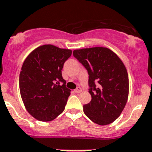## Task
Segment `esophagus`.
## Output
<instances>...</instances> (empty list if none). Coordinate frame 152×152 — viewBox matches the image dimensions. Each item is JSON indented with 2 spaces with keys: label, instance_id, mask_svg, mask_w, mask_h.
<instances>
[{
  "label": "esophagus",
  "instance_id": "34e87169",
  "mask_svg": "<svg viewBox=\"0 0 152 152\" xmlns=\"http://www.w3.org/2000/svg\"><path fill=\"white\" fill-rule=\"evenodd\" d=\"M75 91L76 93H80L81 91H82V89H81L80 87H77V88L75 90Z\"/></svg>",
  "mask_w": 152,
  "mask_h": 152
}]
</instances>
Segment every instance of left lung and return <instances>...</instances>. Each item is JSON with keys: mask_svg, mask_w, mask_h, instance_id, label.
I'll return each mask as SVG.
<instances>
[{"mask_svg": "<svg viewBox=\"0 0 152 152\" xmlns=\"http://www.w3.org/2000/svg\"><path fill=\"white\" fill-rule=\"evenodd\" d=\"M73 55L89 75L91 100L83 106L84 113L98 125L110 124L118 119L127 103L129 83L125 65L106 47L75 49Z\"/></svg>", "mask_w": 152, "mask_h": 152, "instance_id": "1", "label": "left lung"}]
</instances>
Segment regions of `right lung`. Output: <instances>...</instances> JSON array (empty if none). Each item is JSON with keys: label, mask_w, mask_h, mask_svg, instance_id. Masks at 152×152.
<instances>
[{"label": "right lung", "mask_w": 152, "mask_h": 152, "mask_svg": "<svg viewBox=\"0 0 152 152\" xmlns=\"http://www.w3.org/2000/svg\"><path fill=\"white\" fill-rule=\"evenodd\" d=\"M72 52L46 44L25 59L19 77L20 95L27 112L37 121H53L64 112L71 90L61 70Z\"/></svg>", "instance_id": "add662e5"}]
</instances>
